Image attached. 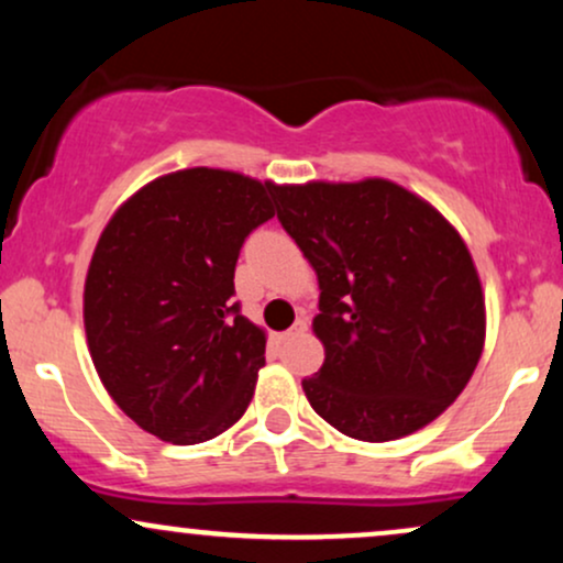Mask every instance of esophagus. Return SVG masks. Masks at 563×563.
<instances>
[{
    "label": "esophagus",
    "instance_id": "esophagus-1",
    "mask_svg": "<svg viewBox=\"0 0 563 563\" xmlns=\"http://www.w3.org/2000/svg\"><path fill=\"white\" fill-rule=\"evenodd\" d=\"M303 331H307V320H296L294 325H290L286 333L277 335V339H280V341H290V339H294V335H299V333H303Z\"/></svg>",
    "mask_w": 563,
    "mask_h": 563
}]
</instances>
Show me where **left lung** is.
I'll return each instance as SVG.
<instances>
[{"instance_id":"obj_1","label":"left lung","mask_w":563,"mask_h":563,"mask_svg":"<svg viewBox=\"0 0 563 563\" xmlns=\"http://www.w3.org/2000/svg\"><path fill=\"white\" fill-rule=\"evenodd\" d=\"M277 222L318 273L325 363L303 394L333 429L389 442L431 423L482 357L484 299L448 219L386 179L273 185Z\"/></svg>"}]
</instances>
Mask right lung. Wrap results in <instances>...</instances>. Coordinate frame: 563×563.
Here are the masks:
<instances>
[{
  "instance_id": "1",
  "label": "right lung",
  "mask_w": 563,
  "mask_h": 563,
  "mask_svg": "<svg viewBox=\"0 0 563 563\" xmlns=\"http://www.w3.org/2000/svg\"><path fill=\"white\" fill-rule=\"evenodd\" d=\"M273 185L222 169L166 174L115 211L84 286L100 380L140 429L174 444L214 439L243 416L264 333L241 314L235 264L275 217Z\"/></svg>"
}]
</instances>
